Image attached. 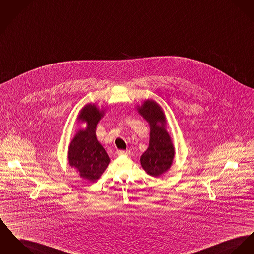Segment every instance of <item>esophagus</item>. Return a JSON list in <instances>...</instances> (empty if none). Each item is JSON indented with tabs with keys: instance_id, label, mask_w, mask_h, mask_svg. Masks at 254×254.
Segmentation results:
<instances>
[{
	"instance_id": "esophagus-1",
	"label": "esophagus",
	"mask_w": 254,
	"mask_h": 254,
	"mask_svg": "<svg viewBox=\"0 0 254 254\" xmlns=\"http://www.w3.org/2000/svg\"><path fill=\"white\" fill-rule=\"evenodd\" d=\"M117 154L119 156H128L130 154V151L129 150H118Z\"/></svg>"
}]
</instances>
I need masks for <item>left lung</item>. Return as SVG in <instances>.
Returning a JSON list of instances; mask_svg holds the SVG:
<instances>
[{
	"instance_id": "8db88e82",
	"label": "left lung",
	"mask_w": 254,
	"mask_h": 254,
	"mask_svg": "<svg viewBox=\"0 0 254 254\" xmlns=\"http://www.w3.org/2000/svg\"><path fill=\"white\" fill-rule=\"evenodd\" d=\"M139 114L150 124V141L147 150L142 154L140 163L143 169L157 177L170 168L174 157V147L165 129L166 119L161 107L147 100L138 109Z\"/></svg>"
}]
</instances>
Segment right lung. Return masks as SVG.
I'll return each instance as SVG.
<instances>
[{"label": "right lung", "mask_w": 254, "mask_h": 254, "mask_svg": "<svg viewBox=\"0 0 254 254\" xmlns=\"http://www.w3.org/2000/svg\"><path fill=\"white\" fill-rule=\"evenodd\" d=\"M103 117L95 105H87L82 110L79 119L87 122L85 130H81L70 143L68 159L72 168L80 176L91 182L96 181L107 169L110 158L96 138L95 129Z\"/></svg>", "instance_id": "right-lung-1"}]
</instances>
